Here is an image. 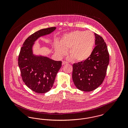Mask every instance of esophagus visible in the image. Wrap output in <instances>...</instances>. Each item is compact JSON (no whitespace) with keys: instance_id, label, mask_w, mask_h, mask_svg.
<instances>
[{"instance_id":"esophagus-1","label":"esophagus","mask_w":128,"mask_h":128,"mask_svg":"<svg viewBox=\"0 0 128 128\" xmlns=\"http://www.w3.org/2000/svg\"><path fill=\"white\" fill-rule=\"evenodd\" d=\"M67 63H68V62H67V61H62V65H64V64H67Z\"/></svg>"}]
</instances>
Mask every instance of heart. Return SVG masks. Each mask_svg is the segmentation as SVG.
Segmentation results:
<instances>
[{
	"label": "heart",
	"instance_id": "1",
	"mask_svg": "<svg viewBox=\"0 0 128 128\" xmlns=\"http://www.w3.org/2000/svg\"><path fill=\"white\" fill-rule=\"evenodd\" d=\"M96 42L94 33L90 30H75L64 35L60 44L56 43L55 51L60 56L65 55L66 50L76 61H84L91 55Z\"/></svg>",
	"mask_w": 128,
	"mask_h": 128
}]
</instances>
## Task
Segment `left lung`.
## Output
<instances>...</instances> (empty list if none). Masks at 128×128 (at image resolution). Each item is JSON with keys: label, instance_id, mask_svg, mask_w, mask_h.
<instances>
[{"label": "left lung", "instance_id": "1", "mask_svg": "<svg viewBox=\"0 0 128 128\" xmlns=\"http://www.w3.org/2000/svg\"><path fill=\"white\" fill-rule=\"evenodd\" d=\"M95 44L90 57L74 63L72 80L76 87L82 91H92L101 85L106 75L110 55L103 38L94 33Z\"/></svg>", "mask_w": 128, "mask_h": 128}]
</instances>
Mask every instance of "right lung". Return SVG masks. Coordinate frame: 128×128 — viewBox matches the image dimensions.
Masks as SVG:
<instances>
[{
    "mask_svg": "<svg viewBox=\"0 0 128 128\" xmlns=\"http://www.w3.org/2000/svg\"><path fill=\"white\" fill-rule=\"evenodd\" d=\"M55 29V27H49L31 34L25 40L18 55V67L22 80L28 87L38 94L46 93L53 87L62 61L34 56L32 46L38 37L49 34Z\"/></svg>",
    "mask_w": 128,
    "mask_h": 128,
    "instance_id": "obj_1",
    "label": "right lung"
}]
</instances>
